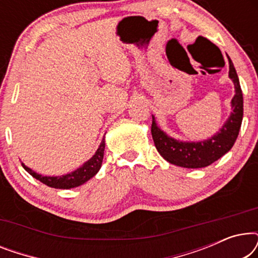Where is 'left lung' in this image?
<instances>
[{"mask_svg":"<svg viewBox=\"0 0 258 258\" xmlns=\"http://www.w3.org/2000/svg\"><path fill=\"white\" fill-rule=\"evenodd\" d=\"M228 61L229 79L234 83L235 95L230 102V115L215 135L195 142L176 140L160 128L153 115L151 135L155 147L161 156L169 163L189 169L208 167L227 154L235 144L243 118V95L237 73L229 56Z\"/></svg>","mask_w":258,"mask_h":258,"instance_id":"1","label":"left lung"}]
</instances>
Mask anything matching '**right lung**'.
I'll return each mask as SVG.
<instances>
[{"instance_id":"right-lung-1","label":"right lung","mask_w":258,"mask_h":258,"mask_svg":"<svg viewBox=\"0 0 258 258\" xmlns=\"http://www.w3.org/2000/svg\"><path fill=\"white\" fill-rule=\"evenodd\" d=\"M104 148H105V140L103 137L102 142L96 150V153L93 155V157L89 158L87 162L81 165L80 168H77L76 170H74L69 174L62 175V176H42L41 174H37L36 171L31 170L30 168H28L26 164L22 163V167L33 176L34 178L38 179V181L43 183V184L50 186V188L55 189H72L80 186L89 181L90 178H93L95 175L97 174L98 170L101 169L102 161H103V155H104Z\"/></svg>"}]
</instances>
